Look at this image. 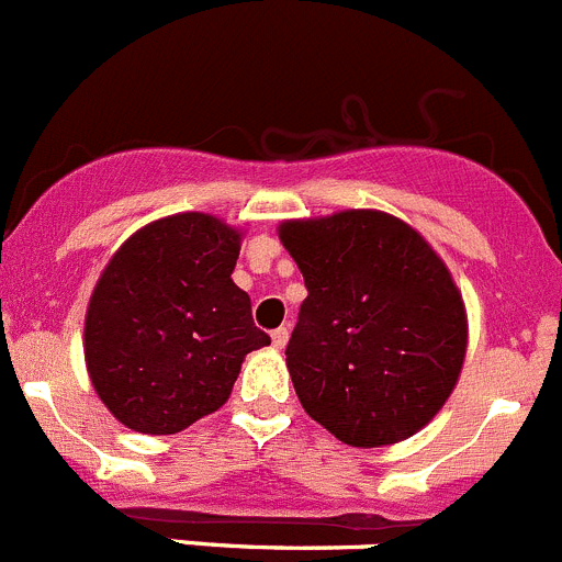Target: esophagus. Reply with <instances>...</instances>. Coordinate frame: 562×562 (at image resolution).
I'll return each instance as SVG.
<instances>
[{
    "label": "esophagus",
    "instance_id": "obj_1",
    "mask_svg": "<svg viewBox=\"0 0 562 562\" xmlns=\"http://www.w3.org/2000/svg\"><path fill=\"white\" fill-rule=\"evenodd\" d=\"M272 347H276V350H281V347L286 345V339H290V328H284V325H281V328H276L272 330Z\"/></svg>",
    "mask_w": 562,
    "mask_h": 562
}]
</instances>
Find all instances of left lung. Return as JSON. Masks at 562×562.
<instances>
[{
    "instance_id": "8db88e82",
    "label": "left lung",
    "mask_w": 562,
    "mask_h": 562,
    "mask_svg": "<svg viewBox=\"0 0 562 562\" xmlns=\"http://www.w3.org/2000/svg\"><path fill=\"white\" fill-rule=\"evenodd\" d=\"M306 301L286 367L314 422L352 447L403 441L447 403L467 356L450 270L403 221L350 210L281 226Z\"/></svg>"
}]
</instances>
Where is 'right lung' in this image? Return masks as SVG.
<instances>
[{
	"label": "right lung",
	"mask_w": 562,
	"mask_h": 562,
	"mask_svg": "<svg viewBox=\"0 0 562 562\" xmlns=\"http://www.w3.org/2000/svg\"><path fill=\"white\" fill-rule=\"evenodd\" d=\"M239 234L201 212L126 239L85 319V361L101 403L137 432L168 436L221 408L243 358L270 345L232 281Z\"/></svg>",
	"instance_id": "1"
}]
</instances>
